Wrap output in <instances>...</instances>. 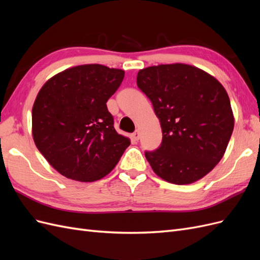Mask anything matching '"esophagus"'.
I'll list each match as a JSON object with an SVG mask.
<instances>
[{"instance_id": "1", "label": "esophagus", "mask_w": 260, "mask_h": 260, "mask_svg": "<svg viewBox=\"0 0 260 260\" xmlns=\"http://www.w3.org/2000/svg\"><path fill=\"white\" fill-rule=\"evenodd\" d=\"M132 139L135 141H139V139H140V131L139 130H137V131L132 133Z\"/></svg>"}]
</instances>
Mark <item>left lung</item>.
Returning <instances> with one entry per match:
<instances>
[{"label":"left lung","instance_id":"left-lung-1","mask_svg":"<svg viewBox=\"0 0 260 260\" xmlns=\"http://www.w3.org/2000/svg\"><path fill=\"white\" fill-rule=\"evenodd\" d=\"M137 83L151 100L162 142L145 157L169 183L191 184L221 160L234 128L229 95L214 76L176 62L138 73Z\"/></svg>","mask_w":260,"mask_h":260}]
</instances>
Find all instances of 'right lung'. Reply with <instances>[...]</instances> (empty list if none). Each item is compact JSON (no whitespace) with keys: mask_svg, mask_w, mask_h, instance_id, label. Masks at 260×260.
<instances>
[{"mask_svg":"<svg viewBox=\"0 0 260 260\" xmlns=\"http://www.w3.org/2000/svg\"><path fill=\"white\" fill-rule=\"evenodd\" d=\"M122 69L100 64L74 66L53 76L32 106V137L60 175L80 182L107 176L130 139L117 133L106 102L119 88Z\"/></svg>","mask_w":260,"mask_h":260,"instance_id":"obj_1","label":"right lung"}]
</instances>
